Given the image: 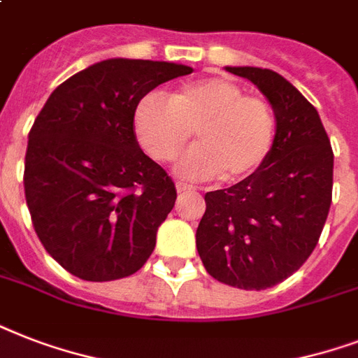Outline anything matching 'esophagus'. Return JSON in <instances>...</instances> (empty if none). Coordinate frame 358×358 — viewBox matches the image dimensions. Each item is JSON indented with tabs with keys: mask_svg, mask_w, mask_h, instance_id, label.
I'll return each instance as SVG.
<instances>
[{
	"mask_svg": "<svg viewBox=\"0 0 358 358\" xmlns=\"http://www.w3.org/2000/svg\"><path fill=\"white\" fill-rule=\"evenodd\" d=\"M195 187L191 184H185V182H176V191L178 193H187V191H193Z\"/></svg>",
	"mask_w": 358,
	"mask_h": 358,
	"instance_id": "1",
	"label": "esophagus"
}]
</instances>
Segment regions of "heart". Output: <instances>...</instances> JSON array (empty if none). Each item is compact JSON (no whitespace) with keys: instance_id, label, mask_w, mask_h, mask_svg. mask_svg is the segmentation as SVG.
<instances>
[{"instance_id":"b5f03b06","label":"heart","mask_w":358,"mask_h":358,"mask_svg":"<svg viewBox=\"0 0 358 358\" xmlns=\"http://www.w3.org/2000/svg\"><path fill=\"white\" fill-rule=\"evenodd\" d=\"M135 137L156 162H169L189 141L196 145L174 162L180 178L239 180L266 162L277 120L266 98L245 94L234 81L202 78L171 94L148 92L134 113Z\"/></svg>"}]
</instances>
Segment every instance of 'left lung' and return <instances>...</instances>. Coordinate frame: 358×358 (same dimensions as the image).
Returning a JSON list of instances; mask_svg holds the SVG:
<instances>
[{"mask_svg": "<svg viewBox=\"0 0 358 358\" xmlns=\"http://www.w3.org/2000/svg\"><path fill=\"white\" fill-rule=\"evenodd\" d=\"M260 89L275 111L269 156L255 173L204 195L196 250L215 280L266 289L294 275L322 236L333 201V148L316 108L280 74L227 66Z\"/></svg>", "mask_w": 358, "mask_h": 358, "instance_id": "left-lung-1", "label": "left lung"}]
</instances>
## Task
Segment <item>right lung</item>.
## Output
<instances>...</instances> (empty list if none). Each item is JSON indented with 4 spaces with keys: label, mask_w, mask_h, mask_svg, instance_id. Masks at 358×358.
I'll return each instance as SVG.
<instances>
[{
    "label": "right lung",
    "mask_w": 358,
    "mask_h": 358,
    "mask_svg": "<svg viewBox=\"0 0 358 358\" xmlns=\"http://www.w3.org/2000/svg\"><path fill=\"white\" fill-rule=\"evenodd\" d=\"M191 72L108 59L63 81L31 126L25 202L48 255L76 277H129L152 255L176 187L139 148L134 113L152 89Z\"/></svg>",
    "instance_id": "obj_1"
}]
</instances>
